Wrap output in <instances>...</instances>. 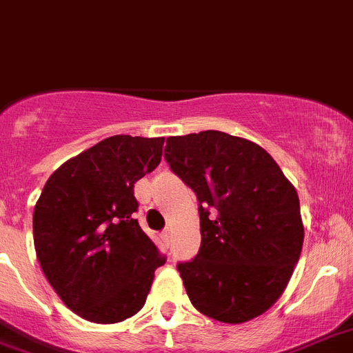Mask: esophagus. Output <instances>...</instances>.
<instances>
[{
  "mask_svg": "<svg viewBox=\"0 0 353 353\" xmlns=\"http://www.w3.org/2000/svg\"><path fill=\"white\" fill-rule=\"evenodd\" d=\"M161 241L165 243V247H170V241H172V231H170V229H165V231L161 232Z\"/></svg>",
  "mask_w": 353,
  "mask_h": 353,
  "instance_id": "34e87169",
  "label": "esophagus"
}]
</instances>
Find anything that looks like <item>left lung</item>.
<instances>
[{
  "label": "left lung",
  "mask_w": 353,
  "mask_h": 353,
  "mask_svg": "<svg viewBox=\"0 0 353 353\" xmlns=\"http://www.w3.org/2000/svg\"><path fill=\"white\" fill-rule=\"evenodd\" d=\"M165 159L199 201L201 249L177 263L190 302L223 323L268 311L302 252L296 190L263 147L222 131L168 137Z\"/></svg>",
  "instance_id": "left-lung-1"
}]
</instances>
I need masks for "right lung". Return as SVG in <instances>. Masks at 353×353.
<instances>
[{"instance_id":"obj_1","label":"right lung","mask_w":353,"mask_h":353,"mask_svg":"<svg viewBox=\"0 0 353 353\" xmlns=\"http://www.w3.org/2000/svg\"><path fill=\"white\" fill-rule=\"evenodd\" d=\"M163 137L115 134L69 159L33 211V241L46 279L78 316L117 323L145 304L167 257L142 231L134 183L161 161Z\"/></svg>"}]
</instances>
